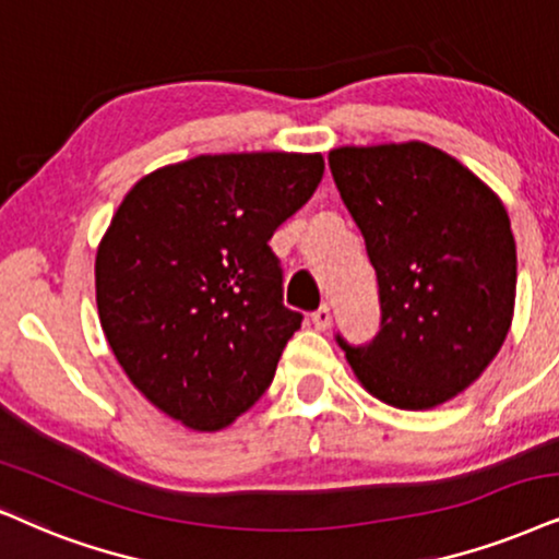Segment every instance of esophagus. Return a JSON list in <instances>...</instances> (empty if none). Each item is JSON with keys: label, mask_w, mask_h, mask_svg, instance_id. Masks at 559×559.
Wrapping results in <instances>:
<instances>
[{"label": "esophagus", "mask_w": 559, "mask_h": 559, "mask_svg": "<svg viewBox=\"0 0 559 559\" xmlns=\"http://www.w3.org/2000/svg\"><path fill=\"white\" fill-rule=\"evenodd\" d=\"M312 324L317 330H328L330 328V307H322L317 309V312H312Z\"/></svg>", "instance_id": "1"}]
</instances>
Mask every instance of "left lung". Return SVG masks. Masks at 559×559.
Wrapping results in <instances>:
<instances>
[{"instance_id": "obj_1", "label": "left lung", "mask_w": 559, "mask_h": 559, "mask_svg": "<svg viewBox=\"0 0 559 559\" xmlns=\"http://www.w3.org/2000/svg\"><path fill=\"white\" fill-rule=\"evenodd\" d=\"M328 162L381 304L371 343H337L377 400L443 405L479 379L511 330L515 242L503 201L423 141L341 146Z\"/></svg>"}]
</instances>
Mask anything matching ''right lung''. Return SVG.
Listing matches in <instances>:
<instances>
[{
	"label": "right lung",
	"mask_w": 559,
	"mask_h": 559,
	"mask_svg": "<svg viewBox=\"0 0 559 559\" xmlns=\"http://www.w3.org/2000/svg\"><path fill=\"white\" fill-rule=\"evenodd\" d=\"M322 173V154H201L118 206L95 258L97 314L126 377L173 420L222 430L271 386L301 314L267 242Z\"/></svg>",
	"instance_id": "obj_1"
}]
</instances>
